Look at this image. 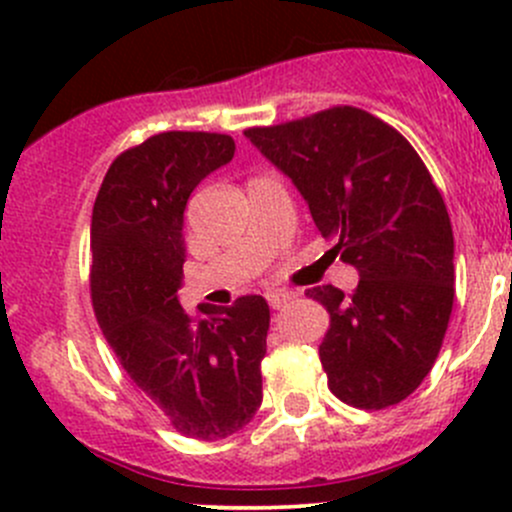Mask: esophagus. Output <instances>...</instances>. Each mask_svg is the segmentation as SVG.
I'll use <instances>...</instances> for the list:
<instances>
[{"instance_id":"obj_1","label":"esophagus","mask_w":512,"mask_h":512,"mask_svg":"<svg viewBox=\"0 0 512 512\" xmlns=\"http://www.w3.org/2000/svg\"><path fill=\"white\" fill-rule=\"evenodd\" d=\"M289 299H294L292 292H267V302H270L272 309L285 307Z\"/></svg>"}]
</instances>
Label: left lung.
Masks as SVG:
<instances>
[{
    "instance_id": "1",
    "label": "left lung",
    "mask_w": 512,
    "mask_h": 512,
    "mask_svg": "<svg viewBox=\"0 0 512 512\" xmlns=\"http://www.w3.org/2000/svg\"><path fill=\"white\" fill-rule=\"evenodd\" d=\"M245 136L292 178L329 252L359 270L352 294L307 289L329 312V391L366 411L399 404L441 352L456 294L451 218L431 173L396 128L354 106Z\"/></svg>"
}]
</instances>
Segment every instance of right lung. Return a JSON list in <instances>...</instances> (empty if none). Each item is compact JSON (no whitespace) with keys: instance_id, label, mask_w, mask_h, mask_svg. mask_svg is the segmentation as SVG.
I'll return each mask as SVG.
<instances>
[{"instance_id":"obj_1","label":"right lung","mask_w":512,"mask_h":512,"mask_svg":"<svg viewBox=\"0 0 512 512\" xmlns=\"http://www.w3.org/2000/svg\"><path fill=\"white\" fill-rule=\"evenodd\" d=\"M235 156L225 133L165 131L111 163L91 215V302L103 337L143 396L188 438L240 431L262 404L270 307L178 302L183 213L195 185Z\"/></svg>"}]
</instances>
